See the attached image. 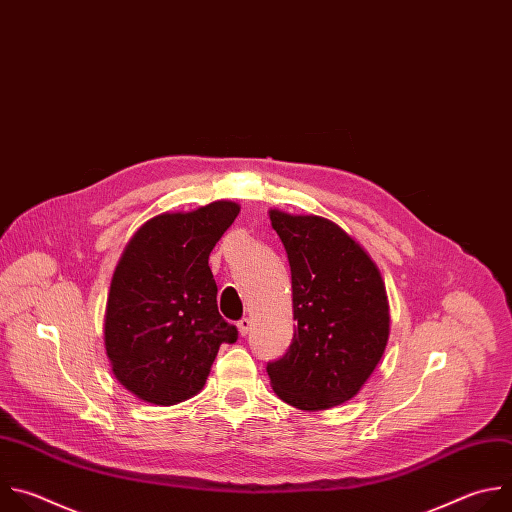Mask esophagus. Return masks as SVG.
<instances>
[{
  "label": "esophagus",
  "mask_w": 512,
  "mask_h": 512,
  "mask_svg": "<svg viewBox=\"0 0 512 512\" xmlns=\"http://www.w3.org/2000/svg\"><path fill=\"white\" fill-rule=\"evenodd\" d=\"M250 327H252V323H250L248 317H244V319L238 321V333H240L242 337H246V335L250 333Z\"/></svg>",
  "instance_id": "esophagus-1"
}]
</instances>
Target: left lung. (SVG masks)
I'll list each match as a JSON object with an SVG mask.
<instances>
[{"label": "left lung", "instance_id": "1", "mask_svg": "<svg viewBox=\"0 0 512 512\" xmlns=\"http://www.w3.org/2000/svg\"><path fill=\"white\" fill-rule=\"evenodd\" d=\"M292 276V345L268 363L274 393L304 412L355 397L385 353L389 302L377 264L321 216L270 210Z\"/></svg>", "mask_w": 512, "mask_h": 512}]
</instances>
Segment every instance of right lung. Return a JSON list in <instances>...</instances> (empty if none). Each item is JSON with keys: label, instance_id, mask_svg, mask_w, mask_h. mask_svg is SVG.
Returning a JSON list of instances; mask_svg holds the SVG:
<instances>
[{"label": "right lung", "instance_id": "add662e5", "mask_svg": "<svg viewBox=\"0 0 512 512\" xmlns=\"http://www.w3.org/2000/svg\"><path fill=\"white\" fill-rule=\"evenodd\" d=\"M238 214L228 199L165 212L125 246L107 300L105 349L117 381L135 397L175 405L197 395L220 345L238 339L218 313L208 264Z\"/></svg>", "mask_w": 512, "mask_h": 512}]
</instances>
